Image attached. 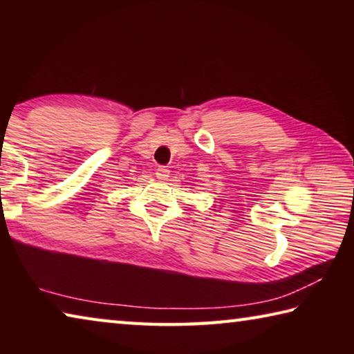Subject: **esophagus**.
I'll list each match as a JSON object with an SVG mask.
<instances>
[{"label":"esophagus","instance_id":"1","mask_svg":"<svg viewBox=\"0 0 354 354\" xmlns=\"http://www.w3.org/2000/svg\"><path fill=\"white\" fill-rule=\"evenodd\" d=\"M156 176H158V179H169L170 176V170L165 169V167H160V169H158V173H156Z\"/></svg>","mask_w":354,"mask_h":354}]
</instances>
